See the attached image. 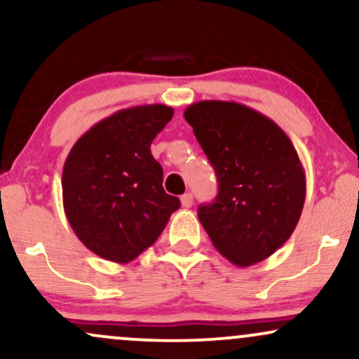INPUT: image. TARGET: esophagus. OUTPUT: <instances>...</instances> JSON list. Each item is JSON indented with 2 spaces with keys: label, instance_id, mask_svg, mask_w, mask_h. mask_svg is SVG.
<instances>
[{
  "label": "esophagus",
  "instance_id": "34e87169",
  "mask_svg": "<svg viewBox=\"0 0 359 359\" xmlns=\"http://www.w3.org/2000/svg\"><path fill=\"white\" fill-rule=\"evenodd\" d=\"M180 204H182V208H191L192 205V194H184L182 197H180Z\"/></svg>",
  "mask_w": 359,
  "mask_h": 359
}]
</instances>
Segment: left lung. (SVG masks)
Here are the masks:
<instances>
[{
	"instance_id": "obj_1",
	"label": "left lung",
	"mask_w": 359,
	"mask_h": 359,
	"mask_svg": "<svg viewBox=\"0 0 359 359\" xmlns=\"http://www.w3.org/2000/svg\"><path fill=\"white\" fill-rule=\"evenodd\" d=\"M219 182L216 201L197 209L214 248L238 266L273 255L294 233L306 201V174L285 131L233 101L185 109Z\"/></svg>"
}]
</instances>
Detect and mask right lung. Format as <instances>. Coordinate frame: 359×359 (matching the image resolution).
Listing matches in <instances>:
<instances>
[{
	"label": "right lung",
	"instance_id": "obj_1",
	"mask_svg": "<svg viewBox=\"0 0 359 359\" xmlns=\"http://www.w3.org/2000/svg\"><path fill=\"white\" fill-rule=\"evenodd\" d=\"M174 116L165 104L121 109L71 148L62 172L64 211L97 257L128 263L156 241L180 201L163 191L150 145Z\"/></svg>",
	"mask_w": 359,
	"mask_h": 359
}]
</instances>
